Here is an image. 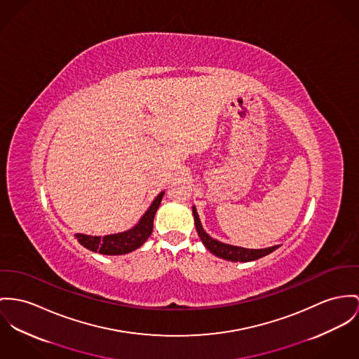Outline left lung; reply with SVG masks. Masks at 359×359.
<instances>
[{"label": "left lung", "instance_id": "left-lung-1", "mask_svg": "<svg viewBox=\"0 0 359 359\" xmlns=\"http://www.w3.org/2000/svg\"><path fill=\"white\" fill-rule=\"evenodd\" d=\"M194 222H195V228L196 232L202 241V243L205 245V248H208L212 254L220 257L222 259H228V261H233V262H248V261H254L258 258H262L268 254H271L272 251H275L278 246H272L268 248H258V250H252V248H238V246H232V245H226L219 242L216 239H213L212 236H209L205 229L202 228V224L199 220V216L196 213L195 206H193Z\"/></svg>", "mask_w": 359, "mask_h": 359}]
</instances>
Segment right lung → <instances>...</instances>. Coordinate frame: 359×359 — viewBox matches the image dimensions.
<instances>
[{"instance_id": "obj_1", "label": "right lung", "mask_w": 359, "mask_h": 359, "mask_svg": "<svg viewBox=\"0 0 359 359\" xmlns=\"http://www.w3.org/2000/svg\"><path fill=\"white\" fill-rule=\"evenodd\" d=\"M164 191L158 194L150 208L146 210V213L142 216L135 226H133L128 231L113 233V235H105V236H90L84 233H76L75 238L78 242L94 252H101L105 255H121L131 252L134 250L140 248L147 238L153 232V221L154 215L161 203V199L164 196Z\"/></svg>"}]
</instances>
